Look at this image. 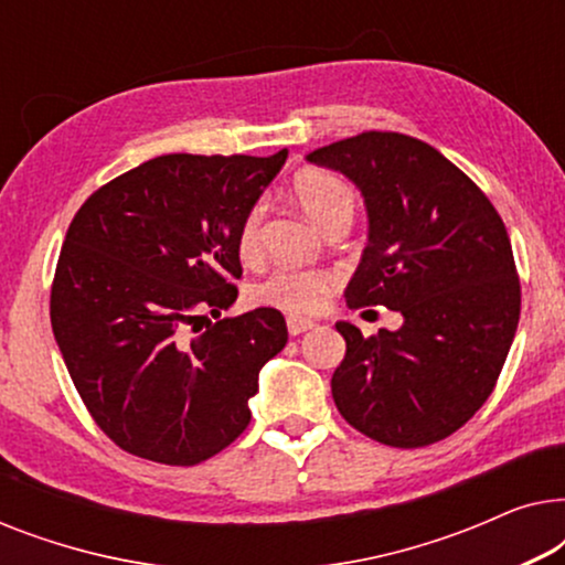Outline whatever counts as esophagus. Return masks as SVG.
<instances>
[{
    "label": "esophagus",
    "instance_id": "1",
    "mask_svg": "<svg viewBox=\"0 0 565 565\" xmlns=\"http://www.w3.org/2000/svg\"><path fill=\"white\" fill-rule=\"evenodd\" d=\"M313 327H316V321H311V319H300V316H288V331H290V337L303 334V331L313 329Z\"/></svg>",
    "mask_w": 565,
    "mask_h": 565
}]
</instances>
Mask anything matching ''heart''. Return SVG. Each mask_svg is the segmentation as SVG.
<instances>
[{
  "label": "heart",
  "mask_w": 565,
  "mask_h": 565,
  "mask_svg": "<svg viewBox=\"0 0 565 565\" xmlns=\"http://www.w3.org/2000/svg\"><path fill=\"white\" fill-rule=\"evenodd\" d=\"M290 195L308 218L321 231L337 223H352L358 198L342 177L319 167H306L292 174ZM262 226H265V205L257 203L244 213L236 231V252L246 265L262 257ZM337 277L327 269L280 267L252 288V300L257 306L277 308L292 316L319 313L334 290Z\"/></svg>",
  "instance_id": "1"
}]
</instances>
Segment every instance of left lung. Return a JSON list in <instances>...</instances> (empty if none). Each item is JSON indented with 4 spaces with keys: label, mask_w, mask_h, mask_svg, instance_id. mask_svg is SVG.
Returning a JSON list of instances; mask_svg holds the SVG:
<instances>
[{
    "label": "left lung",
    "mask_w": 565,
    "mask_h": 565,
    "mask_svg": "<svg viewBox=\"0 0 565 565\" xmlns=\"http://www.w3.org/2000/svg\"><path fill=\"white\" fill-rule=\"evenodd\" d=\"M362 190L370 234L347 306L401 311L404 327L362 337L331 375L339 414L391 447L458 431L491 396L520 323V275L483 190L419 138L365 130L308 153Z\"/></svg>",
    "instance_id": "left-lung-1"
}]
</instances>
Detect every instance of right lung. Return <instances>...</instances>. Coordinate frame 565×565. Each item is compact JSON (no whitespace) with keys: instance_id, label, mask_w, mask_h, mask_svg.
<instances>
[{"instance_id":"1","label":"right lung","mask_w":565,"mask_h":565,"mask_svg":"<svg viewBox=\"0 0 565 565\" xmlns=\"http://www.w3.org/2000/svg\"><path fill=\"white\" fill-rule=\"evenodd\" d=\"M288 151L167 153L76 211L51 285V327L99 429L120 450L198 466L249 427L259 370L288 344L277 308L220 319L238 296L236 231ZM201 329H196V321Z\"/></svg>"}]
</instances>
